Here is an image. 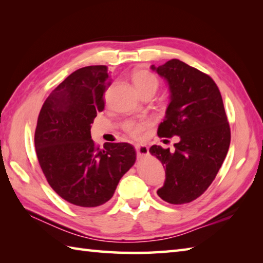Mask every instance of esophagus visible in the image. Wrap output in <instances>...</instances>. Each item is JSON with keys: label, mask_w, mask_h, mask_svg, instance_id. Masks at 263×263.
Segmentation results:
<instances>
[{"label": "esophagus", "mask_w": 263, "mask_h": 263, "mask_svg": "<svg viewBox=\"0 0 263 263\" xmlns=\"http://www.w3.org/2000/svg\"><path fill=\"white\" fill-rule=\"evenodd\" d=\"M136 150L138 156H147L149 154V149L146 144H137Z\"/></svg>", "instance_id": "34e87169"}]
</instances>
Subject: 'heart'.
Instances as JSON below:
<instances>
[{
    "instance_id": "b5f03b06",
    "label": "heart",
    "mask_w": 263,
    "mask_h": 263,
    "mask_svg": "<svg viewBox=\"0 0 263 263\" xmlns=\"http://www.w3.org/2000/svg\"><path fill=\"white\" fill-rule=\"evenodd\" d=\"M132 81L138 92L140 93V96L147 93L155 95L159 88L158 78L147 70H137L132 76ZM144 126L146 125L143 123H140V124H130L127 125L126 131L133 138H140Z\"/></svg>"
}]
</instances>
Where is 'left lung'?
<instances>
[{
  "instance_id": "8db88e82",
  "label": "left lung",
  "mask_w": 263,
  "mask_h": 263,
  "mask_svg": "<svg viewBox=\"0 0 263 263\" xmlns=\"http://www.w3.org/2000/svg\"><path fill=\"white\" fill-rule=\"evenodd\" d=\"M152 70L170 88V104L157 135L178 137L174 152L156 144L149 149L166 173L157 194L172 204L189 203L209 187L230 148L231 128L222 98L208 74L180 60L152 65Z\"/></svg>"
}]
</instances>
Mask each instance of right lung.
<instances>
[{"instance_id":"1","label":"right lung","mask_w":263,"mask_h":263,"mask_svg":"<svg viewBox=\"0 0 263 263\" xmlns=\"http://www.w3.org/2000/svg\"><path fill=\"white\" fill-rule=\"evenodd\" d=\"M110 86L106 65L85 66L49 93L38 116L35 148L49 185L61 198L82 209L113 197L121 177L136 161L130 143H93L90 128L105 107Z\"/></svg>"}]
</instances>
